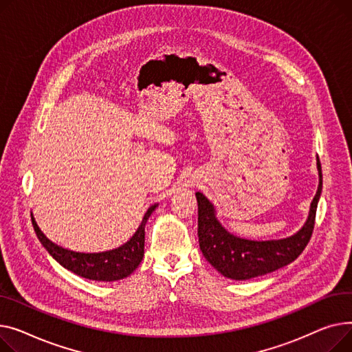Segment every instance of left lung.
Returning a JSON list of instances; mask_svg holds the SVG:
<instances>
[{
	"label": "left lung",
	"mask_w": 352,
	"mask_h": 352,
	"mask_svg": "<svg viewBox=\"0 0 352 352\" xmlns=\"http://www.w3.org/2000/svg\"><path fill=\"white\" fill-rule=\"evenodd\" d=\"M318 190L311 201L308 217L301 229L287 239L256 241L227 232L216 217L214 206L197 192V234L200 250L216 270L232 280H250L278 270L294 261L305 249L314 230L317 204L322 190L321 163L317 162Z\"/></svg>",
	"instance_id": "8db88e82"
}]
</instances>
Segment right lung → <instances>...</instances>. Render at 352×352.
<instances>
[{
  "label": "right lung",
  "mask_w": 352,
  "mask_h": 352,
  "mask_svg": "<svg viewBox=\"0 0 352 352\" xmlns=\"http://www.w3.org/2000/svg\"><path fill=\"white\" fill-rule=\"evenodd\" d=\"M157 208V204L151 206L144 213L136 233L118 249L102 253H76L64 249L52 243L38 227L34 216L31 214L34 230L41 244L62 267L74 274L95 281H116L131 276L140 264L144 254V226L149 216Z\"/></svg>",
  "instance_id": "1"
}]
</instances>
